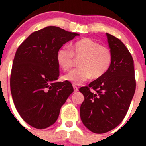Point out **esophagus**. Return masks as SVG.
Returning a JSON list of instances; mask_svg holds the SVG:
<instances>
[{
	"instance_id": "1",
	"label": "esophagus",
	"mask_w": 146,
	"mask_h": 146,
	"mask_svg": "<svg viewBox=\"0 0 146 146\" xmlns=\"http://www.w3.org/2000/svg\"><path fill=\"white\" fill-rule=\"evenodd\" d=\"M73 89H74L75 92H77L78 91V88L77 86H76V85H73Z\"/></svg>"
}]
</instances>
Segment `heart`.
Listing matches in <instances>:
<instances>
[{"mask_svg": "<svg viewBox=\"0 0 146 146\" xmlns=\"http://www.w3.org/2000/svg\"><path fill=\"white\" fill-rule=\"evenodd\" d=\"M74 57L80 58V67L63 77L64 80L74 85H80L91 78H100L109 70L112 61L111 52L108 47L89 38H83L73 43L70 50L66 47L58 49L57 64L62 70L68 71L73 66Z\"/></svg>", "mask_w": 146, "mask_h": 146, "instance_id": "obj_1", "label": "heart"}]
</instances>
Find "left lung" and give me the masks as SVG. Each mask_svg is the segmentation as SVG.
Wrapping results in <instances>:
<instances>
[{
    "mask_svg": "<svg viewBox=\"0 0 146 146\" xmlns=\"http://www.w3.org/2000/svg\"><path fill=\"white\" fill-rule=\"evenodd\" d=\"M106 35L112 55L111 66L102 77L79 89L85 98L80 118L85 127L95 133L110 131L123 121L136 90L131 54L121 41Z\"/></svg>",
    "mask_w": 146,
    "mask_h": 146,
    "instance_id": "1",
    "label": "left lung"
}]
</instances>
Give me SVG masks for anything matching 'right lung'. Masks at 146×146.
Returning <instances> with one entry per match:
<instances>
[{"label":"right lung","mask_w":146,"mask_h":146,"mask_svg":"<svg viewBox=\"0 0 146 146\" xmlns=\"http://www.w3.org/2000/svg\"><path fill=\"white\" fill-rule=\"evenodd\" d=\"M80 35L48 26L34 32L20 45L10 75V90L22 119L36 129L56 121L60 110L73 92L70 82H56V54L64 44Z\"/></svg>","instance_id":"add662e5"}]
</instances>
